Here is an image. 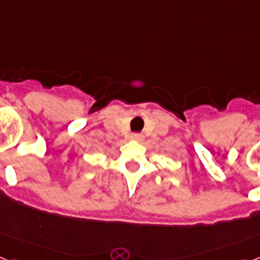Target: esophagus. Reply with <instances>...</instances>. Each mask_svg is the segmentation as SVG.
Listing matches in <instances>:
<instances>
[{
  "label": "esophagus",
  "instance_id": "1",
  "mask_svg": "<svg viewBox=\"0 0 260 260\" xmlns=\"http://www.w3.org/2000/svg\"><path fill=\"white\" fill-rule=\"evenodd\" d=\"M132 139H134V141H142L143 135L142 134H132Z\"/></svg>",
  "mask_w": 260,
  "mask_h": 260
}]
</instances>
